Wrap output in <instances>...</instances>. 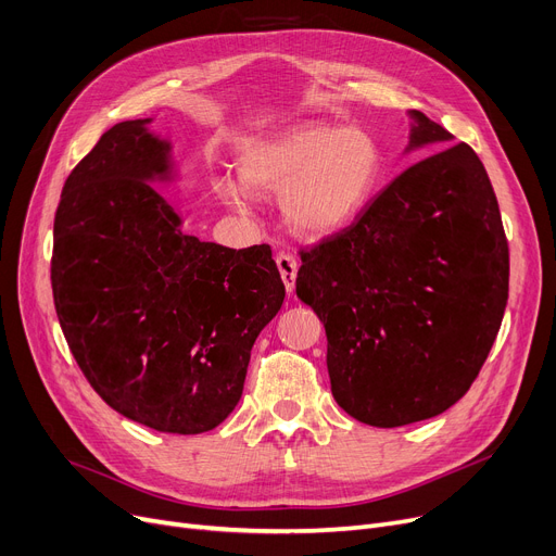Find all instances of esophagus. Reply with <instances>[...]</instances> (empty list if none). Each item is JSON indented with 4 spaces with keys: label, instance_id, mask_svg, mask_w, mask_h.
Instances as JSON below:
<instances>
[{
    "label": "esophagus",
    "instance_id": "obj_1",
    "mask_svg": "<svg viewBox=\"0 0 556 556\" xmlns=\"http://www.w3.org/2000/svg\"><path fill=\"white\" fill-rule=\"evenodd\" d=\"M275 261H277V268L281 273L286 290H288V293H293V290H295V279H298V268H300L298 258L293 254H288V252H277Z\"/></svg>",
    "mask_w": 556,
    "mask_h": 556
}]
</instances>
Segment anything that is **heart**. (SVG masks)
Instances as JSON below:
<instances>
[{"instance_id":"b5f03b06","label":"heart","mask_w":556,"mask_h":556,"mask_svg":"<svg viewBox=\"0 0 556 556\" xmlns=\"http://www.w3.org/2000/svg\"><path fill=\"white\" fill-rule=\"evenodd\" d=\"M386 168L383 149L365 128L300 126L248 143L239 155L243 185L220 180V195L243 207L248 189L281 193L283 220L304 237L352 225L371 202Z\"/></svg>"}]
</instances>
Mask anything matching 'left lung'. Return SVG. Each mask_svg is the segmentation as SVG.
I'll use <instances>...</instances> for the list:
<instances>
[{"mask_svg":"<svg viewBox=\"0 0 556 556\" xmlns=\"http://www.w3.org/2000/svg\"><path fill=\"white\" fill-rule=\"evenodd\" d=\"M410 146H444L342 231L300 250L298 298L325 323L338 405L396 428L442 415L478 378L509 293V248L469 143L419 110Z\"/></svg>","mask_w":556,"mask_h":556,"instance_id":"8db88e82","label":"left lung"}]
</instances>
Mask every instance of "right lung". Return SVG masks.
Here are the masks:
<instances>
[{"mask_svg":"<svg viewBox=\"0 0 556 556\" xmlns=\"http://www.w3.org/2000/svg\"><path fill=\"white\" fill-rule=\"evenodd\" d=\"M149 122L112 126L65 180L53 304L80 371L112 410L198 434L237 407L252 344L286 288L270 245L231 250L180 229L149 185L170 175V146Z\"/></svg>","mask_w":556,"mask_h":556,"instance_id":"add662e5","label":"right lung"}]
</instances>
